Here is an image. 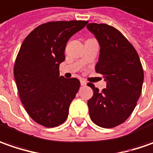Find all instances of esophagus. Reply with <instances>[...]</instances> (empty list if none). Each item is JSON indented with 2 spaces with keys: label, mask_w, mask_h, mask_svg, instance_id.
I'll return each instance as SVG.
<instances>
[{
  "label": "esophagus",
  "mask_w": 153,
  "mask_h": 153,
  "mask_svg": "<svg viewBox=\"0 0 153 153\" xmlns=\"http://www.w3.org/2000/svg\"><path fill=\"white\" fill-rule=\"evenodd\" d=\"M80 84H81V85H86L87 83L85 79H80Z\"/></svg>",
  "instance_id": "1"
}]
</instances>
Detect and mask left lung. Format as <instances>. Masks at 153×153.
<instances>
[{
    "instance_id": "8db88e82",
    "label": "left lung",
    "mask_w": 153,
    "mask_h": 153,
    "mask_svg": "<svg viewBox=\"0 0 153 153\" xmlns=\"http://www.w3.org/2000/svg\"><path fill=\"white\" fill-rule=\"evenodd\" d=\"M87 29L100 45L96 71L102 74L107 87L102 92L93 84V97L88 100L90 117L102 128H113L130 116L139 99L144 73L139 56L119 30L105 24H89Z\"/></svg>"
}]
</instances>
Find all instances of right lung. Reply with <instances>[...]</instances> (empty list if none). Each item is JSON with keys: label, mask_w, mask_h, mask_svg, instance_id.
Masks as SVG:
<instances>
[{"label": "right lung", "mask_w": 153, "mask_h": 153, "mask_svg": "<svg viewBox=\"0 0 153 153\" xmlns=\"http://www.w3.org/2000/svg\"><path fill=\"white\" fill-rule=\"evenodd\" d=\"M87 21H56L38 26L25 38L14 65V78L24 108L37 124L52 128L65 122L80 82L59 74L65 47Z\"/></svg>", "instance_id": "add662e5"}]
</instances>
